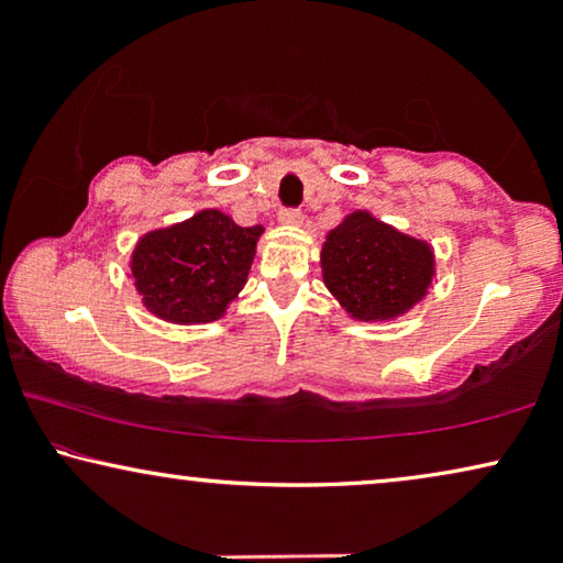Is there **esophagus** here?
Masks as SVG:
<instances>
[{
    "label": "esophagus",
    "instance_id": "1",
    "mask_svg": "<svg viewBox=\"0 0 563 563\" xmlns=\"http://www.w3.org/2000/svg\"><path fill=\"white\" fill-rule=\"evenodd\" d=\"M279 222H282V225H289V228L302 225V212H299V210H282Z\"/></svg>",
    "mask_w": 563,
    "mask_h": 563
}]
</instances>
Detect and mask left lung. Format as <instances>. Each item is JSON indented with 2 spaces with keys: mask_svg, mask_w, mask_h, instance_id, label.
<instances>
[{
  "mask_svg": "<svg viewBox=\"0 0 563 563\" xmlns=\"http://www.w3.org/2000/svg\"><path fill=\"white\" fill-rule=\"evenodd\" d=\"M322 282L353 320H395L428 295L435 276L430 243L356 210L320 251Z\"/></svg>",
  "mask_w": 563,
  "mask_h": 563,
  "instance_id": "1",
  "label": "left lung"
}]
</instances>
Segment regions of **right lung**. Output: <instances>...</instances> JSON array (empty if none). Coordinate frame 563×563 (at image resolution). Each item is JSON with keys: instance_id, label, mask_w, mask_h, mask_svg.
Wrapping results in <instances>:
<instances>
[{"instance_id": "add662e5", "label": "right lung", "mask_w": 563, "mask_h": 563, "mask_svg": "<svg viewBox=\"0 0 563 563\" xmlns=\"http://www.w3.org/2000/svg\"><path fill=\"white\" fill-rule=\"evenodd\" d=\"M264 228H241L220 210L145 233L130 274L148 312L176 325L212 322L241 295Z\"/></svg>"}]
</instances>
